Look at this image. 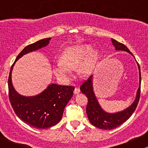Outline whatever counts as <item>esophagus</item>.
Listing matches in <instances>:
<instances>
[{
  "label": "esophagus",
  "mask_w": 148,
  "mask_h": 148,
  "mask_svg": "<svg viewBox=\"0 0 148 148\" xmlns=\"http://www.w3.org/2000/svg\"><path fill=\"white\" fill-rule=\"evenodd\" d=\"M80 92V89L79 87H75V89H74V95H78L79 93Z\"/></svg>",
  "instance_id": "34e87169"
}]
</instances>
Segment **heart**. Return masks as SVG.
<instances>
[{"label":"heart","mask_w":148,"mask_h":148,"mask_svg":"<svg viewBox=\"0 0 148 148\" xmlns=\"http://www.w3.org/2000/svg\"><path fill=\"white\" fill-rule=\"evenodd\" d=\"M99 60L97 51L92 50L90 45L68 47L61 56V60L53 65V73L58 79L66 82L71 77V69L78 68L81 75L87 77L96 69Z\"/></svg>","instance_id":"heart-1"}]
</instances>
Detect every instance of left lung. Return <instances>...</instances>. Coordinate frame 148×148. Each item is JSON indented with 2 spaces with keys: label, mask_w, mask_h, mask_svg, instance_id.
<instances>
[{
  "label": "left lung",
  "mask_w": 148,
  "mask_h": 148,
  "mask_svg": "<svg viewBox=\"0 0 148 148\" xmlns=\"http://www.w3.org/2000/svg\"><path fill=\"white\" fill-rule=\"evenodd\" d=\"M113 46L115 48L116 51H125L130 53L126 46L118 42L116 40L111 38ZM134 57V56H133ZM135 58V57H134ZM138 66L139 69V87L136 93V97L131 105L127 107L124 110L120 112H116L114 113H110L104 111L98 102L97 97L94 92L93 88V75L91 76L84 83L80 86V90L84 95L88 98V104L86 106V114L89 122L96 127L102 130H113L117 127L120 125L126 122L131 117L136 107L138 106L139 99L140 96V84H141V74H140V67L138 63Z\"/></svg>",
  "instance_id": "8db88e82"
}]
</instances>
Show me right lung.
I'll return each instance as SVG.
<instances>
[{"label": "right lung", "mask_w": 148, "mask_h": 148, "mask_svg": "<svg viewBox=\"0 0 148 148\" xmlns=\"http://www.w3.org/2000/svg\"><path fill=\"white\" fill-rule=\"evenodd\" d=\"M51 38L39 40L24 48L10 68L8 95L12 107L23 122L37 129H47L62 120L66 105L73 96L74 87L51 84L35 96H23L16 92L12 83V71L16 62L23 55L45 47Z\"/></svg>", "instance_id": "1"}]
</instances>
